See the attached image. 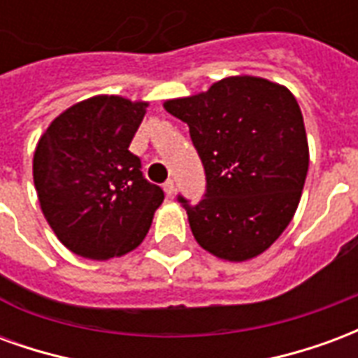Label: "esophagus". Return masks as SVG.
I'll use <instances>...</instances> for the list:
<instances>
[{
	"label": "esophagus",
	"mask_w": 358,
	"mask_h": 358,
	"mask_svg": "<svg viewBox=\"0 0 358 358\" xmlns=\"http://www.w3.org/2000/svg\"><path fill=\"white\" fill-rule=\"evenodd\" d=\"M163 189L164 194H166V197H172V195H174V182H172V180H166L163 184Z\"/></svg>",
	"instance_id": "esophagus-1"
}]
</instances>
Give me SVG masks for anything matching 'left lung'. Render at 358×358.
<instances>
[{
    "label": "left lung",
    "instance_id": "left-lung-1",
    "mask_svg": "<svg viewBox=\"0 0 358 358\" xmlns=\"http://www.w3.org/2000/svg\"><path fill=\"white\" fill-rule=\"evenodd\" d=\"M164 109L189 126L207 176L205 199L178 197L197 243L234 263L261 255L292 222L307 178L297 99L264 78L228 76Z\"/></svg>",
    "mask_w": 358,
    "mask_h": 358
}]
</instances>
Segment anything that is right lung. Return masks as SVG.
<instances>
[{
	"instance_id": "obj_1",
	"label": "right lung",
	"mask_w": 358,
	"mask_h": 358,
	"mask_svg": "<svg viewBox=\"0 0 358 358\" xmlns=\"http://www.w3.org/2000/svg\"><path fill=\"white\" fill-rule=\"evenodd\" d=\"M145 101L95 95L63 110L34 151L40 207L59 241L92 261L122 257L148 236L163 189L141 174L130 141Z\"/></svg>"
}]
</instances>
